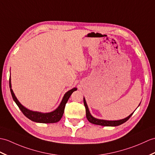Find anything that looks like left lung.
<instances>
[{"label":"left lung","mask_w":155,"mask_h":155,"mask_svg":"<svg viewBox=\"0 0 155 155\" xmlns=\"http://www.w3.org/2000/svg\"><path fill=\"white\" fill-rule=\"evenodd\" d=\"M141 104V103H140ZM139 104V105H140ZM84 104L86 108V116L87 120H88L89 122H91V124H96V125H102V126H111V127H115V126H118V125L123 124L125 122H126L130 117L132 116L133 114L134 113V111L132 114L129 115V116L127 117H125L124 119H122V120H100V119H97L94 117H93L91 112H90L89 109L87 104H86V100L84 98Z\"/></svg>","instance_id":"1"}]
</instances>
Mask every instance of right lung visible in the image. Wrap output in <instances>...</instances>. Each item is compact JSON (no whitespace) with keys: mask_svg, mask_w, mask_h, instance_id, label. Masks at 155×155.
I'll use <instances>...</instances> for the list:
<instances>
[{"mask_svg":"<svg viewBox=\"0 0 155 155\" xmlns=\"http://www.w3.org/2000/svg\"><path fill=\"white\" fill-rule=\"evenodd\" d=\"M9 86L10 92H11L14 101L16 102L17 106H18L20 110L21 111V112L24 114V116L27 117L28 119H30L31 121L37 122V123L41 124H52L58 122L63 116L64 110V107H65V105L68 101V100L69 98V97L72 94V93L77 90V88H73V89H71L70 91L67 92L63 96V98L62 100H61L59 106L57 107L55 110L51 111V112L43 113L40 112V111H32L29 110L26 108V107H24L22 104H21V103L18 101V100L17 99L12 89L11 78H10V77L9 79Z\"/></svg>","mask_w":155,"mask_h":155,"instance_id":"1","label":"right lung"}]
</instances>
